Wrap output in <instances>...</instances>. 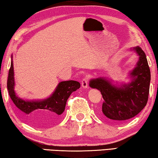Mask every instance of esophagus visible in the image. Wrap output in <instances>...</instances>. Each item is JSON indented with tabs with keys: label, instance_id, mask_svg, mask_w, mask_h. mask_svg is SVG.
I'll list each match as a JSON object with an SVG mask.
<instances>
[{
	"label": "esophagus",
	"instance_id": "obj_1",
	"mask_svg": "<svg viewBox=\"0 0 158 158\" xmlns=\"http://www.w3.org/2000/svg\"><path fill=\"white\" fill-rule=\"evenodd\" d=\"M89 77L86 76L84 78H83L81 80V85L84 89H85V88L88 87V84H89Z\"/></svg>",
	"mask_w": 158,
	"mask_h": 158
}]
</instances>
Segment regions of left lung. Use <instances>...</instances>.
I'll return each mask as SVG.
<instances>
[{
	"mask_svg": "<svg viewBox=\"0 0 158 158\" xmlns=\"http://www.w3.org/2000/svg\"><path fill=\"white\" fill-rule=\"evenodd\" d=\"M139 56L136 68L130 73L132 80L118 88L104 78L92 79L90 86L101 92L104 99L102 114L111 121L121 123L139 113L148 99L151 72L145 53L139 47L134 48Z\"/></svg>",
	"mask_w": 158,
	"mask_h": 158,
	"instance_id": "obj_1",
	"label": "left lung"
}]
</instances>
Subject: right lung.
Wrapping results in <instances>:
<instances>
[{"label": "right lung", "instance_id": "add662e5", "mask_svg": "<svg viewBox=\"0 0 158 158\" xmlns=\"http://www.w3.org/2000/svg\"><path fill=\"white\" fill-rule=\"evenodd\" d=\"M7 90L11 100L21 112L26 121L34 123L39 118L47 119L51 123H56L60 118V115L65 110L67 100L72 93L81 86L76 81H65L59 83L56 89L51 97L42 101H26L15 95L14 86V68L13 63L9 69L7 83Z\"/></svg>", "mask_w": 158, "mask_h": 158}]
</instances>
